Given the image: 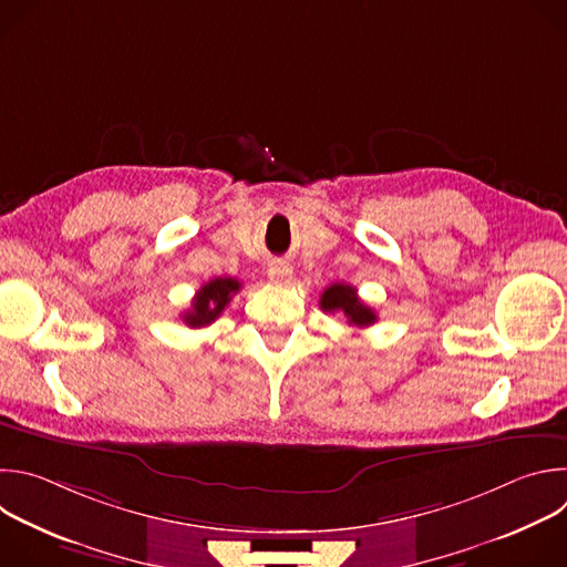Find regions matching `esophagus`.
Masks as SVG:
<instances>
[{"label":"esophagus","instance_id":"esophagus-1","mask_svg":"<svg viewBox=\"0 0 567 567\" xmlns=\"http://www.w3.org/2000/svg\"><path fill=\"white\" fill-rule=\"evenodd\" d=\"M267 276L276 285H289L291 278H293V269L289 265H285V262H274V265H269Z\"/></svg>","mask_w":567,"mask_h":567}]
</instances>
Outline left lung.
Wrapping results in <instances>:
<instances>
[{
    "label": "left lung",
    "instance_id": "obj_1",
    "mask_svg": "<svg viewBox=\"0 0 567 567\" xmlns=\"http://www.w3.org/2000/svg\"><path fill=\"white\" fill-rule=\"evenodd\" d=\"M320 309L332 311V313L334 311L346 313L350 326H357V328L374 326V320H377V313L372 311V307L361 302V298L357 296V289L352 285H343V282H334L326 291H322Z\"/></svg>",
    "mask_w": 567,
    "mask_h": 567
}]
</instances>
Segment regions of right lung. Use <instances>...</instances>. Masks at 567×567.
Instances as JSON below:
<instances>
[{"label": "right lung", "mask_w": 567, "mask_h": 567, "mask_svg": "<svg viewBox=\"0 0 567 567\" xmlns=\"http://www.w3.org/2000/svg\"><path fill=\"white\" fill-rule=\"evenodd\" d=\"M241 287L235 278H213L208 280L193 298V307L184 311V322L188 328H206L210 322L219 318V313L230 302L233 293H237Z\"/></svg>", "instance_id": "1"}]
</instances>
